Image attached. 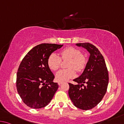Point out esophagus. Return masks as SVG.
Wrapping results in <instances>:
<instances>
[{
    "label": "esophagus",
    "instance_id": "1",
    "mask_svg": "<svg viewBox=\"0 0 124 124\" xmlns=\"http://www.w3.org/2000/svg\"><path fill=\"white\" fill-rule=\"evenodd\" d=\"M62 83H63V82H60V81H58V85H60V84H62Z\"/></svg>",
    "mask_w": 124,
    "mask_h": 124
}]
</instances>
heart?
Segmentation results:
<instances>
[{"label": "heart", "instance_id": "heart-1", "mask_svg": "<svg viewBox=\"0 0 124 124\" xmlns=\"http://www.w3.org/2000/svg\"><path fill=\"white\" fill-rule=\"evenodd\" d=\"M60 54L62 59H69L67 64L68 69L60 70L56 73L55 79L58 81H68L76 76L75 69L78 72H80L85 68L87 62L86 59L79 49L70 47L62 50ZM61 58L55 53L50 54L47 59V65L51 70H58L60 66Z\"/></svg>", "mask_w": 124, "mask_h": 124}]
</instances>
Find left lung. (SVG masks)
<instances>
[{"label":"left lung","instance_id":"obj_1","mask_svg":"<svg viewBox=\"0 0 124 124\" xmlns=\"http://www.w3.org/2000/svg\"><path fill=\"white\" fill-rule=\"evenodd\" d=\"M76 45L85 48L90 56L83 73L73 79L78 84L69 83V95L76 107L89 110L98 105L105 96L109 80L108 72L103 56L95 46L90 43Z\"/></svg>","mask_w":124,"mask_h":124}]
</instances>
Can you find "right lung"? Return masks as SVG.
Instances as JSON below:
<instances>
[{
    "label": "right lung",
    "mask_w": 124,
    "mask_h": 124,
    "mask_svg": "<svg viewBox=\"0 0 124 124\" xmlns=\"http://www.w3.org/2000/svg\"><path fill=\"white\" fill-rule=\"evenodd\" d=\"M63 45L41 43L30 50L23 59L17 73V92L26 105L34 109L45 107L58 88L54 76L48 66L51 54Z\"/></svg>",
    "instance_id": "obj_1"
}]
</instances>
